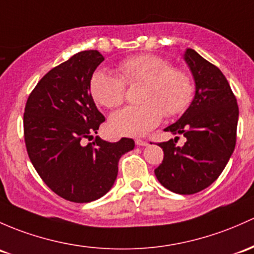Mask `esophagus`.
<instances>
[{
	"label": "esophagus",
	"mask_w": 254,
	"mask_h": 254,
	"mask_svg": "<svg viewBox=\"0 0 254 254\" xmlns=\"http://www.w3.org/2000/svg\"><path fill=\"white\" fill-rule=\"evenodd\" d=\"M135 143L137 146H147L148 145V141L146 140H140V138H137V140H135Z\"/></svg>",
	"instance_id": "esophagus-1"
}]
</instances>
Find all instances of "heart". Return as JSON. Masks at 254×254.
I'll return each instance as SVG.
<instances>
[{
    "label": "heart",
    "mask_w": 254,
    "mask_h": 254,
    "mask_svg": "<svg viewBox=\"0 0 254 254\" xmlns=\"http://www.w3.org/2000/svg\"><path fill=\"white\" fill-rule=\"evenodd\" d=\"M120 75L96 70L90 80L93 100L107 108H117L125 100L127 85L143 84L141 106H130L109 119L116 134L142 136L162 122L164 114L176 116L188 109L193 98V81L186 71L173 68L167 58L151 53L134 56L119 63Z\"/></svg>",
    "instance_id": "1"
}]
</instances>
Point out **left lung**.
I'll list each match as a JSON object with an SVG mask.
<instances>
[{
    "label": "left lung",
    "instance_id": "obj_1",
    "mask_svg": "<svg viewBox=\"0 0 254 254\" xmlns=\"http://www.w3.org/2000/svg\"><path fill=\"white\" fill-rule=\"evenodd\" d=\"M185 61L190 66L196 93L188 111L164 131L183 134L159 142L164 157L154 174L168 190L192 194L212 185L228 164L236 145L239 106L236 97L220 69L196 51L188 49Z\"/></svg>",
    "mask_w": 254,
    "mask_h": 254
}]
</instances>
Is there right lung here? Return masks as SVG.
Masks as SVG:
<instances>
[{
	"mask_svg": "<svg viewBox=\"0 0 254 254\" xmlns=\"http://www.w3.org/2000/svg\"><path fill=\"white\" fill-rule=\"evenodd\" d=\"M103 61L98 51H82L51 69L24 111V140L37 174L55 193L75 203L111 190L120 157L135 147L127 137L112 143L96 136L86 143L106 120L90 92L93 71Z\"/></svg>",
	"mask_w": 254,
	"mask_h": 254,
	"instance_id": "1",
	"label": "right lung"
}]
</instances>
